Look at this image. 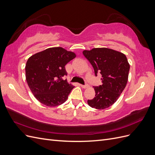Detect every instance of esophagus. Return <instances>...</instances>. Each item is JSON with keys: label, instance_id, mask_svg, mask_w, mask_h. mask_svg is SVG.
Returning <instances> with one entry per match:
<instances>
[{"label": "esophagus", "instance_id": "1", "mask_svg": "<svg viewBox=\"0 0 155 155\" xmlns=\"http://www.w3.org/2000/svg\"><path fill=\"white\" fill-rule=\"evenodd\" d=\"M80 87H82L83 88H87L88 87V85H80Z\"/></svg>", "mask_w": 155, "mask_h": 155}]
</instances>
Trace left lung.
I'll use <instances>...</instances> for the list:
<instances>
[{"mask_svg": "<svg viewBox=\"0 0 155 155\" xmlns=\"http://www.w3.org/2000/svg\"><path fill=\"white\" fill-rule=\"evenodd\" d=\"M83 54L91 63L95 75L100 73L102 85L93 87L95 97L88 100V105L96 109H105L118 99L128 81L130 64L125 55L107 48L83 50Z\"/></svg>", "mask_w": 155, "mask_h": 155, "instance_id": "obj_1", "label": "left lung"}]
</instances>
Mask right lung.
Segmentation results:
<instances>
[{
    "instance_id": "obj_1",
    "label": "right lung",
    "mask_w": 155,
    "mask_h": 155,
    "mask_svg": "<svg viewBox=\"0 0 155 155\" xmlns=\"http://www.w3.org/2000/svg\"><path fill=\"white\" fill-rule=\"evenodd\" d=\"M76 57L73 51L53 47L32 55L28 59L25 67L28 85L42 104L56 107L67 101L74 86L63 79L67 76L64 67Z\"/></svg>"
}]
</instances>
